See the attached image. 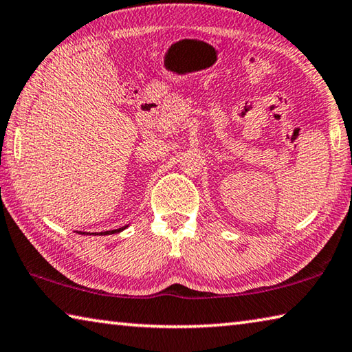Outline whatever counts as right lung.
Masks as SVG:
<instances>
[{
  "label": "right lung",
  "mask_w": 352,
  "mask_h": 352,
  "mask_svg": "<svg viewBox=\"0 0 352 352\" xmlns=\"http://www.w3.org/2000/svg\"><path fill=\"white\" fill-rule=\"evenodd\" d=\"M127 226H121V228H118V230H111V231H104V233H100L102 236H105V234H115V233H121L122 230H126ZM83 234V233H82Z\"/></svg>",
  "instance_id": "1"
}]
</instances>
